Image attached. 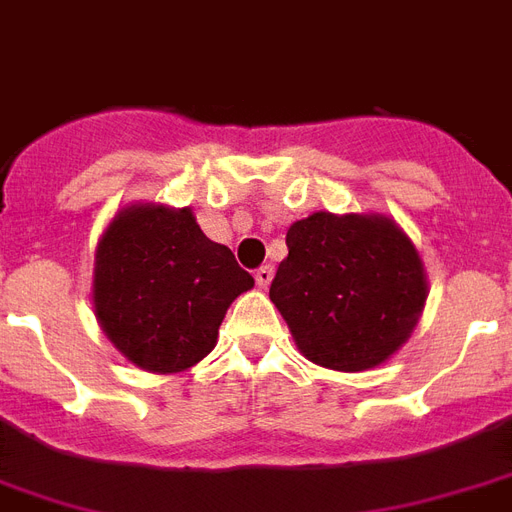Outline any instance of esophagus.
<instances>
[{
  "label": "esophagus",
  "instance_id": "esophagus-1",
  "mask_svg": "<svg viewBox=\"0 0 512 512\" xmlns=\"http://www.w3.org/2000/svg\"><path fill=\"white\" fill-rule=\"evenodd\" d=\"M271 279H273V265H260V268H257L255 271V282H257V287H268V284H271Z\"/></svg>",
  "mask_w": 512,
  "mask_h": 512
}]
</instances>
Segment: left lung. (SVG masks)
I'll use <instances>...</instances> for the list:
<instances>
[{
    "instance_id": "left-lung-1",
    "label": "left lung",
    "mask_w": 512,
    "mask_h": 512,
    "mask_svg": "<svg viewBox=\"0 0 512 512\" xmlns=\"http://www.w3.org/2000/svg\"><path fill=\"white\" fill-rule=\"evenodd\" d=\"M287 249L271 300L303 357L357 373L386 362L411 338L427 273L395 220L314 212L292 222Z\"/></svg>"
}]
</instances>
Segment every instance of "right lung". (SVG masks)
Wrapping results in <instances>:
<instances>
[{
  "mask_svg": "<svg viewBox=\"0 0 512 512\" xmlns=\"http://www.w3.org/2000/svg\"><path fill=\"white\" fill-rule=\"evenodd\" d=\"M252 287L255 279L225 244L206 239L190 209L126 206L96 247V319L115 349L150 373L204 360L228 306Z\"/></svg>",
  "mask_w": 512,
  "mask_h": 512,
  "instance_id": "add662e5",
  "label": "right lung"
}]
</instances>
